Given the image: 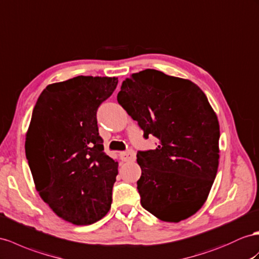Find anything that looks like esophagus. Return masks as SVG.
Segmentation results:
<instances>
[{
    "label": "esophagus",
    "instance_id": "1",
    "mask_svg": "<svg viewBox=\"0 0 259 259\" xmlns=\"http://www.w3.org/2000/svg\"><path fill=\"white\" fill-rule=\"evenodd\" d=\"M120 157L123 162H129V161H135L136 160V153L134 150H128L121 152Z\"/></svg>",
    "mask_w": 259,
    "mask_h": 259
}]
</instances>
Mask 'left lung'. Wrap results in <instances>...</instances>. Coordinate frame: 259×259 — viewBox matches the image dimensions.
<instances>
[{"label": "left lung", "mask_w": 259, "mask_h": 259, "mask_svg": "<svg viewBox=\"0 0 259 259\" xmlns=\"http://www.w3.org/2000/svg\"><path fill=\"white\" fill-rule=\"evenodd\" d=\"M155 150L138 151L141 205L162 221L180 222L202 207L219 165L220 127L207 96L189 79L147 69L127 77L117 95Z\"/></svg>", "instance_id": "8db88e82"}]
</instances>
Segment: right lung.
I'll list each match as a JSON object with an SVG mask.
<instances>
[{"label": "right lung", "instance_id": "1", "mask_svg": "<svg viewBox=\"0 0 259 259\" xmlns=\"http://www.w3.org/2000/svg\"><path fill=\"white\" fill-rule=\"evenodd\" d=\"M117 83L79 75L50 84L32 110L25 152L36 189L58 217L75 225L95 223L110 209L118 162L104 152L96 114Z\"/></svg>", "mask_w": 259, "mask_h": 259}]
</instances>
